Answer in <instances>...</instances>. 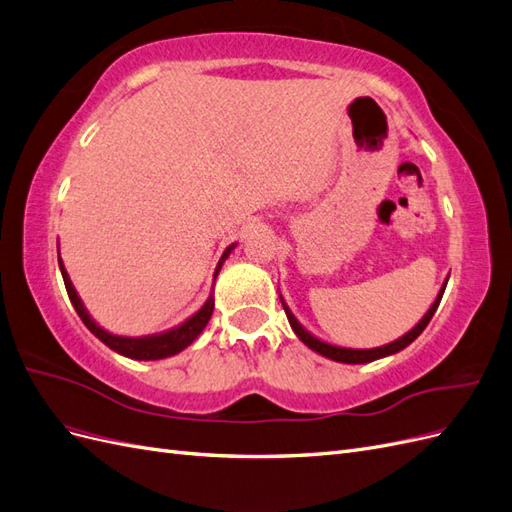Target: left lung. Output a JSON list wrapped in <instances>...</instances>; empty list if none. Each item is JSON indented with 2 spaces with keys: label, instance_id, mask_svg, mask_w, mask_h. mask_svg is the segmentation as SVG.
<instances>
[{
  "label": "left lung",
  "instance_id": "1",
  "mask_svg": "<svg viewBox=\"0 0 512 512\" xmlns=\"http://www.w3.org/2000/svg\"><path fill=\"white\" fill-rule=\"evenodd\" d=\"M448 276H450V274H448ZM448 276H446V281H444L442 289L437 291V298L433 300L431 309H429L425 315H422V319L418 321V324H416L410 332H405L403 337H399L397 341H392V343L382 345V347H373V349L339 347V345H332V343H326V341L317 339L315 334H311L309 330H306V328L300 324V321L296 319V315L291 313V309H289V306L285 304L283 296H279V298H281V302H283V309H285V313H287V319H289V326H291V330L296 332V337H298L306 347L313 349V352H317L319 356H326V358H330V360H334V362H345V364H364V362H373V360H379V358H386V356L397 354V352H401V349H405L407 345H410L412 341H416V339L420 337V332L427 328V324L431 321V317H433V315H435V311H437V306H440V300H442V296H444V289H446V283H448Z\"/></svg>",
  "mask_w": 512,
  "mask_h": 512
}]
</instances>
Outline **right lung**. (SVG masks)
Returning a JSON list of instances; mask_svg holds the SVG:
<instances>
[{
  "label": "right lung",
  "mask_w": 512,
  "mask_h": 512,
  "mask_svg": "<svg viewBox=\"0 0 512 512\" xmlns=\"http://www.w3.org/2000/svg\"><path fill=\"white\" fill-rule=\"evenodd\" d=\"M233 248H236V244H229L225 248L223 257L218 259V266L214 270V279L218 276V272H221L225 259L229 257V253L233 251ZM57 261H60V270H62V276H64V285H66V291H68V298H70L72 306H75V311L81 317L83 324L87 326V330H90L94 337L100 339L109 349H113V352H118V354H122L126 358H133V360H163V358L180 354L182 349H186L188 345H191L199 337V334L203 332V328L208 326L210 317H212L214 294H210L206 304H203L195 315H191L186 321H182L180 326L169 328V330L158 332V334H148V337H120V334L107 332L105 328L96 324L94 317L87 313L85 304L79 298L75 285H72L70 276H68V272L64 268L62 257H57Z\"/></svg>",
  "instance_id": "obj_1"
}]
</instances>
